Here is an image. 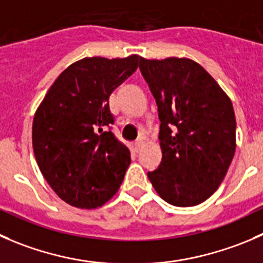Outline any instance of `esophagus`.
<instances>
[{"instance_id":"obj_1","label":"esophagus","mask_w":263,"mask_h":263,"mask_svg":"<svg viewBox=\"0 0 263 263\" xmlns=\"http://www.w3.org/2000/svg\"><path fill=\"white\" fill-rule=\"evenodd\" d=\"M142 146H144V141H142V140H139V141L135 142V150H136V152H140V149H141Z\"/></svg>"}]
</instances>
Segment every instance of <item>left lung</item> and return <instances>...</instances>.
Wrapping results in <instances>:
<instances>
[{"label":"left lung","mask_w":263,"mask_h":263,"mask_svg":"<svg viewBox=\"0 0 263 263\" xmlns=\"http://www.w3.org/2000/svg\"><path fill=\"white\" fill-rule=\"evenodd\" d=\"M140 70L160 121L162 162L147 177L170 204H200L221 185L235 154L233 103L191 59L140 58Z\"/></svg>","instance_id":"left-lung-1"}]
</instances>
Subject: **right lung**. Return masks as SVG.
<instances>
[{"instance_id":"obj_1","label":"right lung","mask_w":263,"mask_h":263,"mask_svg":"<svg viewBox=\"0 0 263 263\" xmlns=\"http://www.w3.org/2000/svg\"><path fill=\"white\" fill-rule=\"evenodd\" d=\"M140 56L76 61L55 80L33 118L35 160L53 191L73 207H101L118 191L131 163L108 131L109 96L137 69Z\"/></svg>"}]
</instances>
